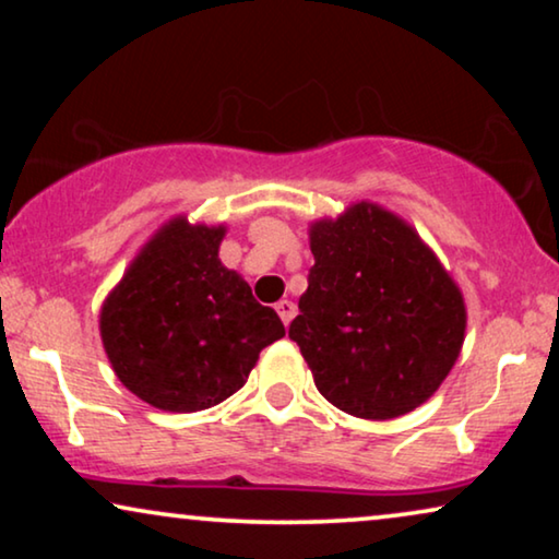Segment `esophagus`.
<instances>
[{"label":"esophagus","mask_w":559,"mask_h":559,"mask_svg":"<svg viewBox=\"0 0 559 559\" xmlns=\"http://www.w3.org/2000/svg\"><path fill=\"white\" fill-rule=\"evenodd\" d=\"M295 312H297V308H295L293 300H280V302H277V316L282 318V323H285V325L293 323Z\"/></svg>","instance_id":"obj_1"}]
</instances>
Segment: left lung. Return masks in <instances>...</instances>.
I'll return each instance as SVG.
<instances>
[{
	"instance_id": "obj_1",
	"label": "left lung",
	"mask_w": 559,
	"mask_h": 559,
	"mask_svg": "<svg viewBox=\"0 0 559 559\" xmlns=\"http://www.w3.org/2000/svg\"><path fill=\"white\" fill-rule=\"evenodd\" d=\"M316 257L289 338L318 392L361 419H394L438 392L461 356L465 300L423 236L371 201L310 228Z\"/></svg>"
}]
</instances>
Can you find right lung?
<instances>
[{"label":"right lung","mask_w":559,"mask_h":559,"mask_svg":"<svg viewBox=\"0 0 559 559\" xmlns=\"http://www.w3.org/2000/svg\"><path fill=\"white\" fill-rule=\"evenodd\" d=\"M226 226L175 216L150 236L106 295L98 331L117 379L150 407L201 412L247 384L277 312L221 264Z\"/></svg>","instance_id":"add662e5"}]
</instances>
